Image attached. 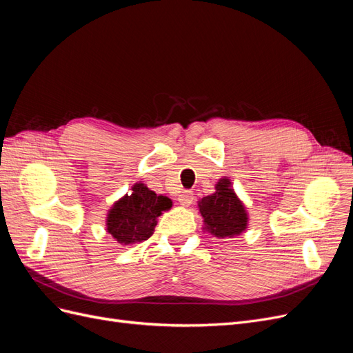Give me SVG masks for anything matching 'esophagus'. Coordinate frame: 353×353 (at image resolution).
I'll return each instance as SVG.
<instances>
[{"instance_id":"obj_1","label":"esophagus","mask_w":353,"mask_h":353,"mask_svg":"<svg viewBox=\"0 0 353 353\" xmlns=\"http://www.w3.org/2000/svg\"><path fill=\"white\" fill-rule=\"evenodd\" d=\"M193 200H194V196L191 191H181V194L178 196V201L185 208H188L191 203H193Z\"/></svg>"}]
</instances>
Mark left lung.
Wrapping results in <instances>:
<instances>
[{"label":"left lung","mask_w":353,"mask_h":353,"mask_svg":"<svg viewBox=\"0 0 353 353\" xmlns=\"http://www.w3.org/2000/svg\"><path fill=\"white\" fill-rule=\"evenodd\" d=\"M216 191L199 201L205 228L212 236L225 239L239 236L248 228V212L234 193L228 178H221Z\"/></svg>","instance_id":"left-lung-1"}]
</instances>
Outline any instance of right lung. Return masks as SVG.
Instances as JSON below:
<instances>
[{"label":"right lung","instance_id":"obj_1","mask_svg":"<svg viewBox=\"0 0 353 353\" xmlns=\"http://www.w3.org/2000/svg\"><path fill=\"white\" fill-rule=\"evenodd\" d=\"M170 206V199L157 196L144 184L137 183L132 187V193L117 200L109 210L105 222L108 232L122 245L144 241L153 236L156 219Z\"/></svg>","mask_w":353,"mask_h":353}]
</instances>
